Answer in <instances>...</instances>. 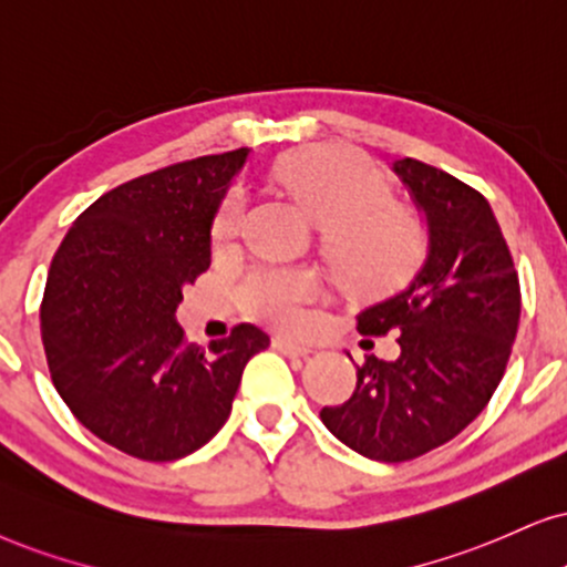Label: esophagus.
Returning a JSON list of instances; mask_svg holds the SVG:
<instances>
[{"label":"esophagus","instance_id":"obj_1","mask_svg":"<svg viewBox=\"0 0 567 567\" xmlns=\"http://www.w3.org/2000/svg\"><path fill=\"white\" fill-rule=\"evenodd\" d=\"M271 346H275V350H279L282 355H290V358H303L311 353V348L300 346V342H296V340H288V337H277Z\"/></svg>","mask_w":567,"mask_h":567}]
</instances>
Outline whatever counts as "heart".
<instances>
[{
    "label": "heart",
    "instance_id": "heart-1",
    "mask_svg": "<svg viewBox=\"0 0 567 567\" xmlns=\"http://www.w3.org/2000/svg\"><path fill=\"white\" fill-rule=\"evenodd\" d=\"M277 181L321 227V246L334 277L353 292L395 288L424 254L419 214L390 200V188L367 156L342 146H311L277 167ZM246 193L233 185L212 214L209 238L225 248L240 230ZM321 296L317 271L300 267H256L235 288L250 319L290 329L303 306Z\"/></svg>",
    "mask_w": 567,
    "mask_h": 567
}]
</instances>
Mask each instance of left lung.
Here are the masks:
<instances>
[{"label": "left lung", "instance_id": "1", "mask_svg": "<svg viewBox=\"0 0 567 567\" xmlns=\"http://www.w3.org/2000/svg\"><path fill=\"white\" fill-rule=\"evenodd\" d=\"M392 169L426 219V259L358 313V332H398L400 355H367L353 395L319 415L363 457L403 463L453 440L489 403L518 332L520 285L482 193L411 156Z\"/></svg>", "mask_w": 567, "mask_h": 567}]
</instances>
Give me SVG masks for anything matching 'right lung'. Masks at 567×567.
<instances>
[{
    "mask_svg": "<svg viewBox=\"0 0 567 567\" xmlns=\"http://www.w3.org/2000/svg\"><path fill=\"white\" fill-rule=\"evenodd\" d=\"M248 148L198 156L104 193L56 248L41 300L52 382L81 424L123 453L167 463L219 432L269 334L238 324L185 342L175 311L212 264L209 225Z\"/></svg>",
    "mask_w": 567,
    "mask_h": 567,
    "instance_id": "1",
    "label": "right lung"
}]
</instances>
